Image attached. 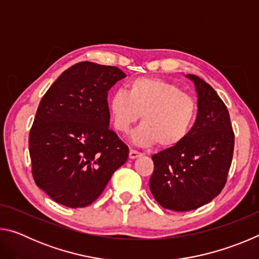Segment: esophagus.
Listing matches in <instances>:
<instances>
[{
    "label": "esophagus",
    "mask_w": 259,
    "mask_h": 259,
    "mask_svg": "<svg viewBox=\"0 0 259 259\" xmlns=\"http://www.w3.org/2000/svg\"><path fill=\"white\" fill-rule=\"evenodd\" d=\"M142 155H143L142 153H139L138 151H135V150H130V152H129L130 159H137V157L142 156Z\"/></svg>",
    "instance_id": "obj_1"
}]
</instances>
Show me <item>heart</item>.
<instances>
[{"mask_svg": "<svg viewBox=\"0 0 259 259\" xmlns=\"http://www.w3.org/2000/svg\"><path fill=\"white\" fill-rule=\"evenodd\" d=\"M114 128L126 134L142 115L143 123L131 139L142 146L159 143L170 148L187 137L196 117V103L174 83L157 77H137L128 90H116L108 99Z\"/></svg>", "mask_w": 259, "mask_h": 259, "instance_id": "obj_1", "label": "heart"}]
</instances>
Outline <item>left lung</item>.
Returning a JSON list of instances; mask_svg holds the SVG:
<instances>
[{
  "mask_svg": "<svg viewBox=\"0 0 259 259\" xmlns=\"http://www.w3.org/2000/svg\"><path fill=\"white\" fill-rule=\"evenodd\" d=\"M198 96V114L187 137L152 156L150 190L165 209L190 211L222 192L231 166L234 134L225 104L208 83L187 74Z\"/></svg>",
  "mask_w": 259,
  "mask_h": 259,
  "instance_id": "1",
  "label": "left lung"
}]
</instances>
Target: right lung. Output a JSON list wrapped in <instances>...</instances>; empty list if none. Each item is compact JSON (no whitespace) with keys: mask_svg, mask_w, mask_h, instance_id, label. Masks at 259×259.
<instances>
[{"mask_svg":"<svg viewBox=\"0 0 259 259\" xmlns=\"http://www.w3.org/2000/svg\"><path fill=\"white\" fill-rule=\"evenodd\" d=\"M125 74L82 61L52 83L29 133L36 185L57 203L83 208L102 194L128 160L129 148L109 129L108 90Z\"/></svg>","mask_w":259,"mask_h":259,"instance_id":"add662e5","label":"right lung"}]
</instances>
